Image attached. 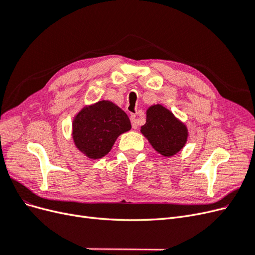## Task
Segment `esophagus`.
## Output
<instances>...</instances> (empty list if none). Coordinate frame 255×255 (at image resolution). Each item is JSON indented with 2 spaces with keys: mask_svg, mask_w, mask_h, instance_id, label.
<instances>
[{
  "mask_svg": "<svg viewBox=\"0 0 255 255\" xmlns=\"http://www.w3.org/2000/svg\"><path fill=\"white\" fill-rule=\"evenodd\" d=\"M130 122H132V127L134 129L137 128L138 125H137V117L136 115H130Z\"/></svg>",
  "mask_w": 255,
  "mask_h": 255,
  "instance_id": "esophagus-1",
  "label": "esophagus"
}]
</instances>
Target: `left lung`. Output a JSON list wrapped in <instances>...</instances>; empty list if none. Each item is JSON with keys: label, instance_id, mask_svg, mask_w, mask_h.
Listing matches in <instances>:
<instances>
[{"label": "left lung", "instance_id": "left-lung-1", "mask_svg": "<svg viewBox=\"0 0 255 255\" xmlns=\"http://www.w3.org/2000/svg\"><path fill=\"white\" fill-rule=\"evenodd\" d=\"M140 132L153 149L165 157L179 153L188 139L187 127L161 104L151 105L146 110L145 125Z\"/></svg>", "mask_w": 255, "mask_h": 255}]
</instances>
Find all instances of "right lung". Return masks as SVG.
Wrapping results in <instances>:
<instances>
[{
  "mask_svg": "<svg viewBox=\"0 0 255 255\" xmlns=\"http://www.w3.org/2000/svg\"><path fill=\"white\" fill-rule=\"evenodd\" d=\"M128 115L119 106L102 100L85 105L72 122L73 142L90 159H99L109 153L117 138L130 129Z\"/></svg>",
  "mask_w": 255,
  "mask_h": 255,
  "instance_id": "obj_1",
  "label": "right lung"
}]
</instances>
